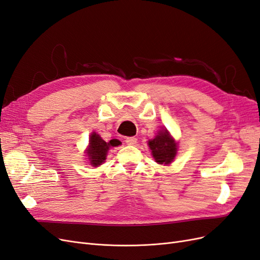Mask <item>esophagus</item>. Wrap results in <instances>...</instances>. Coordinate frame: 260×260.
Masks as SVG:
<instances>
[{
	"label": "esophagus",
	"instance_id": "34e87169",
	"mask_svg": "<svg viewBox=\"0 0 260 260\" xmlns=\"http://www.w3.org/2000/svg\"><path fill=\"white\" fill-rule=\"evenodd\" d=\"M137 143H138L137 138L131 137V138H127V139H126V144H127V145H136Z\"/></svg>",
	"mask_w": 260,
	"mask_h": 260
}]
</instances>
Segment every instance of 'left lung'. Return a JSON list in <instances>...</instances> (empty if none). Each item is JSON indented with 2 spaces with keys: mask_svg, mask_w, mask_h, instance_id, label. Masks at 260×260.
<instances>
[{
  "mask_svg": "<svg viewBox=\"0 0 260 260\" xmlns=\"http://www.w3.org/2000/svg\"><path fill=\"white\" fill-rule=\"evenodd\" d=\"M148 145L156 162L160 165H169L176 155V143L167 130L160 131L155 139L148 142Z\"/></svg>",
  "mask_w": 260,
  "mask_h": 260,
  "instance_id": "1",
  "label": "left lung"
}]
</instances>
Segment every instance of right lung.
Returning <instances> with one entry per match:
<instances>
[{
  "label": "right lung",
  "mask_w": 260,
  "mask_h": 260,
  "mask_svg": "<svg viewBox=\"0 0 260 260\" xmlns=\"http://www.w3.org/2000/svg\"><path fill=\"white\" fill-rule=\"evenodd\" d=\"M120 145V142L118 140H111L110 143H106L104 140L101 139L100 136L96 133H92L89 141V148L87 150V155L90 160V164L93 166H99L105 160L107 150L110 147H115Z\"/></svg>",
  "instance_id": "right-lung-1"
}]
</instances>
